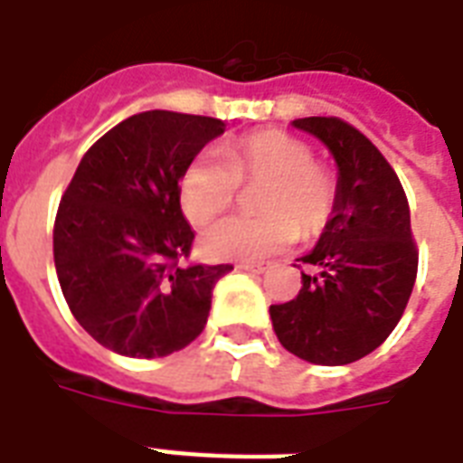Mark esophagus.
<instances>
[{"label":"esophagus","instance_id":"34e87169","mask_svg":"<svg viewBox=\"0 0 463 463\" xmlns=\"http://www.w3.org/2000/svg\"><path fill=\"white\" fill-rule=\"evenodd\" d=\"M238 269H242V271H252V274H264L267 271V264H254V261H242V264H238Z\"/></svg>","mask_w":463,"mask_h":463}]
</instances>
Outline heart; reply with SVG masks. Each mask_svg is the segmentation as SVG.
Masks as SVG:
<instances>
[{
	"label": "heart",
	"mask_w": 463,
	"mask_h": 463,
	"mask_svg": "<svg viewBox=\"0 0 463 463\" xmlns=\"http://www.w3.org/2000/svg\"><path fill=\"white\" fill-rule=\"evenodd\" d=\"M257 216H231L203 232L202 245L216 260H257L281 252L303 235H317L336 202V182L305 141L276 129L240 137L189 160L180 177V206L192 225L203 228L228 211L240 184H261Z\"/></svg>",
	"instance_id": "1"
}]
</instances>
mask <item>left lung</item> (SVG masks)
<instances>
[{
    "mask_svg": "<svg viewBox=\"0 0 463 463\" xmlns=\"http://www.w3.org/2000/svg\"><path fill=\"white\" fill-rule=\"evenodd\" d=\"M338 165L336 202L303 264V288L269 315L281 345L315 365H348L387 341L418 274L409 199L394 167L365 134L338 118H303Z\"/></svg>",
    "mask_w": 463,
    "mask_h": 463,
    "instance_id": "obj_1",
    "label": "left lung"
}]
</instances>
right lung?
Returning a JSON list of instances; mask_svg holds the SVG:
<instances>
[{
  "label": "right lung",
  "instance_id": "1",
  "mask_svg": "<svg viewBox=\"0 0 463 463\" xmlns=\"http://www.w3.org/2000/svg\"><path fill=\"white\" fill-rule=\"evenodd\" d=\"M223 129L216 118L139 112L76 167L54 218V269L76 322L105 348L163 358L206 326L213 286L232 264H184L194 231L180 177Z\"/></svg>",
  "mask_w": 463,
  "mask_h": 463
}]
</instances>
